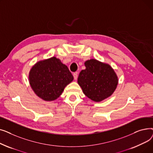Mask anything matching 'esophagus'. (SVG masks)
<instances>
[{
  "label": "esophagus",
  "mask_w": 153,
  "mask_h": 153,
  "mask_svg": "<svg viewBox=\"0 0 153 153\" xmlns=\"http://www.w3.org/2000/svg\"><path fill=\"white\" fill-rule=\"evenodd\" d=\"M73 76H74V79L77 80V72H74V73L73 74Z\"/></svg>",
  "instance_id": "obj_1"
}]
</instances>
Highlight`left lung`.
I'll return each mask as SVG.
<instances>
[{
  "instance_id": "obj_1",
  "label": "left lung",
  "mask_w": 153,
  "mask_h": 153,
  "mask_svg": "<svg viewBox=\"0 0 153 153\" xmlns=\"http://www.w3.org/2000/svg\"><path fill=\"white\" fill-rule=\"evenodd\" d=\"M85 69L79 73L77 82L84 94L95 102H100L114 93L118 84V77L108 64L96 59L85 62Z\"/></svg>"
}]
</instances>
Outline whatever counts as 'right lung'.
<instances>
[{"mask_svg":"<svg viewBox=\"0 0 153 153\" xmlns=\"http://www.w3.org/2000/svg\"><path fill=\"white\" fill-rule=\"evenodd\" d=\"M73 76L68 68L59 59L53 57L38 62L31 68L30 84L35 93L44 100L58 98Z\"/></svg>","mask_w":153,"mask_h":153,"instance_id":"1","label":"right lung"}]
</instances>
